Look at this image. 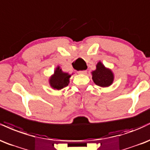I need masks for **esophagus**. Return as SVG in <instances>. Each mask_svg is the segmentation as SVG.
Here are the masks:
<instances>
[{
  "instance_id": "1",
  "label": "esophagus",
  "mask_w": 150,
  "mask_h": 150,
  "mask_svg": "<svg viewBox=\"0 0 150 150\" xmlns=\"http://www.w3.org/2000/svg\"><path fill=\"white\" fill-rule=\"evenodd\" d=\"M78 73L79 74H86L87 73V71L86 70H83V71H79Z\"/></svg>"
}]
</instances>
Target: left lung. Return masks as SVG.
<instances>
[{"mask_svg": "<svg viewBox=\"0 0 150 150\" xmlns=\"http://www.w3.org/2000/svg\"><path fill=\"white\" fill-rule=\"evenodd\" d=\"M92 79L96 85L100 87H109L114 81V76L110 69L105 67L101 62L96 64V69L91 72Z\"/></svg>", "mask_w": 150, "mask_h": 150, "instance_id": "left-lung-1", "label": "left lung"}]
</instances>
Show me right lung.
Returning a JSON list of instances; mask_svg holds the SVG:
<instances>
[{
	"instance_id": "obj_1",
	"label": "right lung",
	"mask_w": 150,
	"mask_h": 150,
	"mask_svg": "<svg viewBox=\"0 0 150 150\" xmlns=\"http://www.w3.org/2000/svg\"><path fill=\"white\" fill-rule=\"evenodd\" d=\"M71 76V74L62 71V69L58 66L54 70L53 74L49 79V83L52 88L59 91L68 86Z\"/></svg>"
}]
</instances>
